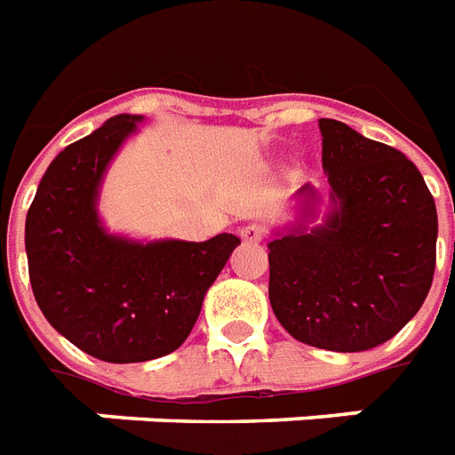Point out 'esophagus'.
<instances>
[{
	"label": "esophagus",
	"instance_id": "1",
	"mask_svg": "<svg viewBox=\"0 0 455 455\" xmlns=\"http://www.w3.org/2000/svg\"><path fill=\"white\" fill-rule=\"evenodd\" d=\"M264 235H266V230L264 228H261V225H256V223H249V225H244V228H242L240 230V237L244 242H261L264 240Z\"/></svg>",
	"mask_w": 455,
	"mask_h": 455
}]
</instances>
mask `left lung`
<instances>
[{"mask_svg":"<svg viewBox=\"0 0 455 455\" xmlns=\"http://www.w3.org/2000/svg\"><path fill=\"white\" fill-rule=\"evenodd\" d=\"M333 211L268 244V299L299 343L360 353L391 340L425 302L436 266V206L401 150L319 119ZM314 201L312 187L299 189Z\"/></svg>","mask_w":455,"mask_h":455,"instance_id":"8db88e82","label":"left lung"}]
</instances>
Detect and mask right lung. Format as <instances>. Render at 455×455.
I'll list each match as a JSON object with an SVG mask.
<instances>
[{"label":"right lung","mask_w":455,"mask_h":455,"mask_svg":"<svg viewBox=\"0 0 455 455\" xmlns=\"http://www.w3.org/2000/svg\"><path fill=\"white\" fill-rule=\"evenodd\" d=\"M139 115H117L50 163L26 215L33 295L54 331L102 362L172 353L240 237L134 242L105 232L98 189Z\"/></svg>","instance_id":"obj_1"}]
</instances>
